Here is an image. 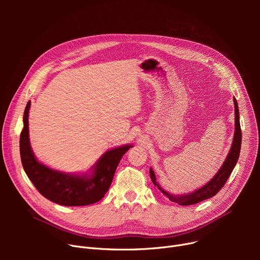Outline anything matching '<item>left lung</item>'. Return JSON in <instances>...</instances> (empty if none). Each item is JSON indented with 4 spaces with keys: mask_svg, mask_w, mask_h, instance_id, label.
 <instances>
[{
    "mask_svg": "<svg viewBox=\"0 0 260 260\" xmlns=\"http://www.w3.org/2000/svg\"><path fill=\"white\" fill-rule=\"evenodd\" d=\"M234 104H235V135H234V140L233 144H232L231 151L226 157V160L220 168L219 172H218L214 178L207 183L201 188L195 190L194 193H190L188 195H183V196H172L169 193H167L166 190H163L159 184L157 183L156 180V176L154 174V171L152 169H149V176H151V179L155 185L158 186V188L161 190V192L168 196L171 201L176 202L180 204V206H192V204L201 202L206 199H209L213 196H215L219 190L223 187L225 182L228 181L230 175L233 172L236 163L239 158L240 154V147H241V128H240V122H239V111H238V104L236 99L234 98Z\"/></svg>",
    "mask_w": 260,
    "mask_h": 260,
    "instance_id": "obj_1",
    "label": "left lung"
}]
</instances>
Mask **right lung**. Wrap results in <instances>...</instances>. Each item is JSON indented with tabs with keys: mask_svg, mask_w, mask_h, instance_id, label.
Here are the masks:
<instances>
[{
	"mask_svg": "<svg viewBox=\"0 0 260 260\" xmlns=\"http://www.w3.org/2000/svg\"><path fill=\"white\" fill-rule=\"evenodd\" d=\"M30 101L24 112V127L20 136L22 166L35 187L48 200L65 207L88 206L101 200L113 182L116 169L132 145L106 152L94 166L90 176L67 175L46 168L37 161L28 137V113Z\"/></svg>",
	"mask_w": 260,
	"mask_h": 260,
	"instance_id": "obj_1",
	"label": "right lung"
}]
</instances>
